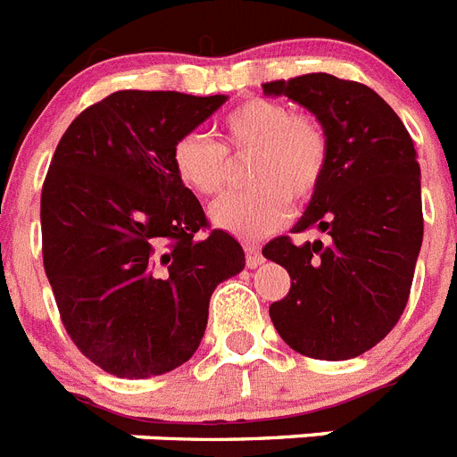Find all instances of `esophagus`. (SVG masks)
<instances>
[{"label": "esophagus", "instance_id": "34e87169", "mask_svg": "<svg viewBox=\"0 0 457 457\" xmlns=\"http://www.w3.org/2000/svg\"><path fill=\"white\" fill-rule=\"evenodd\" d=\"M244 251H246V264L251 267V270H255L258 264H262V251H260L258 244H251V241H246L244 244Z\"/></svg>", "mask_w": 457, "mask_h": 457}]
</instances>
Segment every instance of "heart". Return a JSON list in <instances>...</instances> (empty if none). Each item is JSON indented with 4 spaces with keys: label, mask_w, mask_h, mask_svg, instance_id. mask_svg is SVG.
Segmentation results:
<instances>
[{
    "label": "heart",
    "mask_w": 457,
    "mask_h": 457,
    "mask_svg": "<svg viewBox=\"0 0 457 457\" xmlns=\"http://www.w3.org/2000/svg\"><path fill=\"white\" fill-rule=\"evenodd\" d=\"M216 141L186 134L176 141L171 164L179 181L197 197H213L229 179V161L251 157L253 187L218 199L211 220L237 237L270 235L281 228L293 202H306L328 170V134L309 113H293L271 99H246L222 113Z\"/></svg>",
    "instance_id": "obj_1"
}]
</instances>
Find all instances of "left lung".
Returning a JSON list of instances; mask_svg holds the SVG:
<instances>
[{
	"instance_id": "obj_1",
	"label": "left lung",
	"mask_w": 457,
	"mask_h": 457,
	"mask_svg": "<svg viewBox=\"0 0 457 457\" xmlns=\"http://www.w3.org/2000/svg\"><path fill=\"white\" fill-rule=\"evenodd\" d=\"M262 90L312 111L328 134V170L293 232L262 255L286 267L290 293L270 306L293 351L351 360L374 348L404 312L423 244L420 167L404 122L371 87L329 74L271 80Z\"/></svg>"
}]
</instances>
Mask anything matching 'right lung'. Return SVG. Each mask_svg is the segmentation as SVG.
I'll return each instance as SVG.
<instances>
[{
	"label": "right lung",
	"instance_id": "obj_1",
	"mask_svg": "<svg viewBox=\"0 0 457 457\" xmlns=\"http://www.w3.org/2000/svg\"><path fill=\"white\" fill-rule=\"evenodd\" d=\"M225 95L118 90L67 128L41 190L44 270L79 351L120 378L181 367L218 283L246 264L171 164Z\"/></svg>",
	"mask_w": 457,
	"mask_h": 457
}]
</instances>
